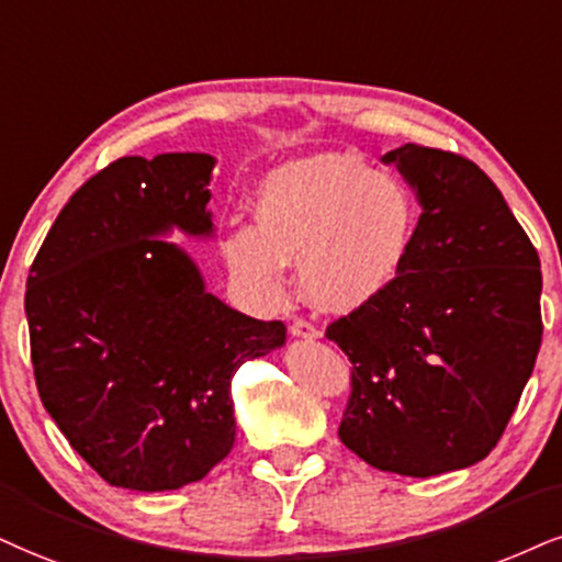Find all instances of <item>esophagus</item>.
<instances>
[{
    "instance_id": "1",
    "label": "esophagus",
    "mask_w": 562,
    "mask_h": 562,
    "mask_svg": "<svg viewBox=\"0 0 562 562\" xmlns=\"http://www.w3.org/2000/svg\"><path fill=\"white\" fill-rule=\"evenodd\" d=\"M289 330H292L294 338H321L323 336L321 330H317V325H313L310 321H294Z\"/></svg>"
}]
</instances>
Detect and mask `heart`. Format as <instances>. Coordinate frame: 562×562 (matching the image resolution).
Masks as SVG:
<instances>
[{"label": "heart", "mask_w": 562, "mask_h": 562, "mask_svg": "<svg viewBox=\"0 0 562 562\" xmlns=\"http://www.w3.org/2000/svg\"><path fill=\"white\" fill-rule=\"evenodd\" d=\"M258 226H234L224 258L255 302L273 307L286 292L289 260L321 313L364 307L396 281L414 228L412 195L396 177L359 158L317 154L273 169L255 190Z\"/></svg>", "instance_id": "heart-1"}]
</instances>
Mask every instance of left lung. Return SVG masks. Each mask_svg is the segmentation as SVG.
<instances>
[{"mask_svg": "<svg viewBox=\"0 0 562 562\" xmlns=\"http://www.w3.org/2000/svg\"><path fill=\"white\" fill-rule=\"evenodd\" d=\"M383 164L422 216L396 281L325 330L355 364L338 438L380 472L435 476L501 440L542 344V270L469 158L406 143Z\"/></svg>", "mask_w": 562, "mask_h": 562, "instance_id": "obj_1", "label": "left lung"}]
</instances>
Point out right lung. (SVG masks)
I'll use <instances>...</instances> for the list:
<instances>
[{
	"label": "right lung",
	"mask_w": 562,
	"mask_h": 562,
	"mask_svg": "<svg viewBox=\"0 0 562 562\" xmlns=\"http://www.w3.org/2000/svg\"><path fill=\"white\" fill-rule=\"evenodd\" d=\"M207 154L127 156L90 177L31 266L38 396L88 467L137 493L179 490L234 446L232 378L286 344L205 289L171 232L211 239Z\"/></svg>",
	"instance_id": "obj_1"
}]
</instances>
